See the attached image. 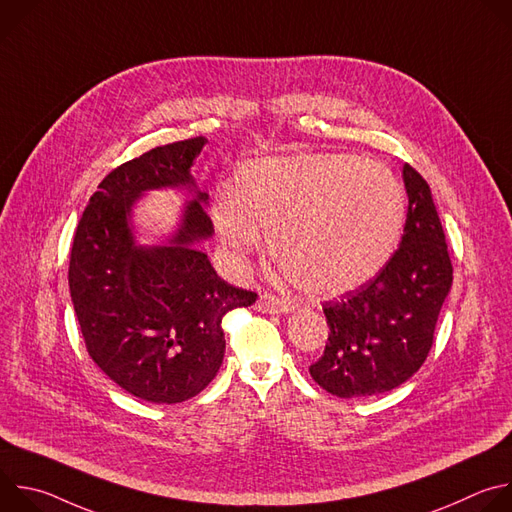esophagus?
I'll return each mask as SVG.
<instances>
[{"instance_id": "esophagus-1", "label": "esophagus", "mask_w": 512, "mask_h": 512, "mask_svg": "<svg viewBox=\"0 0 512 512\" xmlns=\"http://www.w3.org/2000/svg\"><path fill=\"white\" fill-rule=\"evenodd\" d=\"M257 308L259 312H269V314H285V312H291L296 306L294 302L289 300H283V298H277L273 294H263L257 302Z\"/></svg>"}]
</instances>
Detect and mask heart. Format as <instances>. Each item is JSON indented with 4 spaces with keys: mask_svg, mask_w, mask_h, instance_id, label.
I'll return each mask as SVG.
<instances>
[{
    "mask_svg": "<svg viewBox=\"0 0 512 512\" xmlns=\"http://www.w3.org/2000/svg\"><path fill=\"white\" fill-rule=\"evenodd\" d=\"M210 214L235 263L261 249L263 231L291 281L314 296H340L371 281L393 257L405 192L379 162L300 154L243 166L235 194L218 192Z\"/></svg>",
    "mask_w": 512,
    "mask_h": 512,
    "instance_id": "heart-1",
    "label": "heart"
}]
</instances>
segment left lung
I'll use <instances>...</instances> for the list:
<instances>
[{
  "label": "left lung",
  "mask_w": 512,
  "mask_h": 512,
  "mask_svg": "<svg viewBox=\"0 0 512 512\" xmlns=\"http://www.w3.org/2000/svg\"><path fill=\"white\" fill-rule=\"evenodd\" d=\"M409 196L399 249L379 275L324 302L328 342L310 367L328 393L352 399L391 391L425 362L454 267L429 184L403 166Z\"/></svg>",
  "instance_id": "1"
}]
</instances>
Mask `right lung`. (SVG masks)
I'll return each instance as SVG.
<instances>
[{"instance_id":"obj_1","label":"right lung","mask_w":512,"mask_h":512,"mask_svg":"<svg viewBox=\"0 0 512 512\" xmlns=\"http://www.w3.org/2000/svg\"><path fill=\"white\" fill-rule=\"evenodd\" d=\"M204 143L202 135L174 141L117 166L72 239L68 287L87 352L113 383L150 403L198 395L223 364L225 314L257 300L218 277L194 247L214 231L202 192L168 245L133 241V202L152 188L194 186L190 168Z\"/></svg>"}]
</instances>
